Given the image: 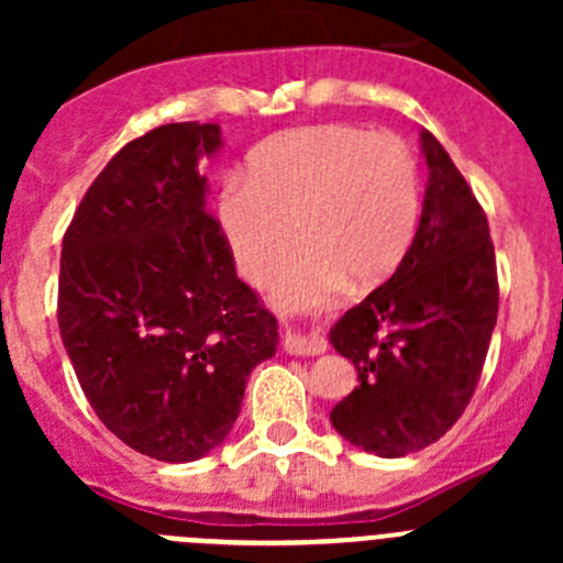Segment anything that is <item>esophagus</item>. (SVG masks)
<instances>
[{"mask_svg": "<svg viewBox=\"0 0 563 563\" xmlns=\"http://www.w3.org/2000/svg\"><path fill=\"white\" fill-rule=\"evenodd\" d=\"M283 349L294 356H318L327 351V340L316 332H297V329H288L286 340H283Z\"/></svg>", "mask_w": 563, "mask_h": 563, "instance_id": "1", "label": "esophagus"}]
</instances>
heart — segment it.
<instances>
[{"instance_id": "obj_1", "label": "heart", "mask_w": 563, "mask_h": 563, "mask_svg": "<svg viewBox=\"0 0 563 563\" xmlns=\"http://www.w3.org/2000/svg\"><path fill=\"white\" fill-rule=\"evenodd\" d=\"M218 223L250 283H275L283 308L323 305L345 277L378 286L411 247L419 223V168L397 135L316 124L255 146L245 176L218 198Z\"/></svg>"}]
</instances>
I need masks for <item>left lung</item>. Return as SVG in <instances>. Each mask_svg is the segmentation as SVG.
Instances as JSON below:
<instances>
[{
    "label": "left lung",
    "instance_id": "obj_1",
    "mask_svg": "<svg viewBox=\"0 0 563 563\" xmlns=\"http://www.w3.org/2000/svg\"><path fill=\"white\" fill-rule=\"evenodd\" d=\"M422 218L406 258L329 332L360 387L329 413L334 430L378 457L439 441L468 406L498 318L490 225L433 133Z\"/></svg>",
    "mask_w": 563,
    "mask_h": 563
}]
</instances>
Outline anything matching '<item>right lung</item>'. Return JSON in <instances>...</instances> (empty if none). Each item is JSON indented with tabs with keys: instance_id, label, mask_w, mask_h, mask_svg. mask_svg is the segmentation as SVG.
Here are the masks:
<instances>
[{
	"instance_id": "obj_1",
	"label": "right lung",
	"mask_w": 563,
	"mask_h": 563,
	"mask_svg": "<svg viewBox=\"0 0 563 563\" xmlns=\"http://www.w3.org/2000/svg\"><path fill=\"white\" fill-rule=\"evenodd\" d=\"M218 124L150 130L111 157L62 242L59 332L100 422L141 455L190 463L234 428L277 321L236 277L207 212Z\"/></svg>"
}]
</instances>
